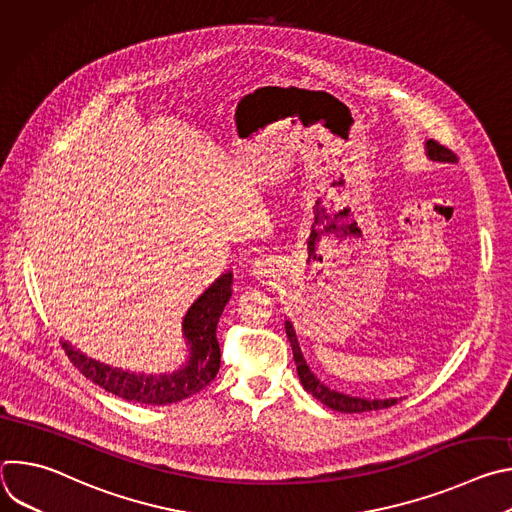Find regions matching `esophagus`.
<instances>
[{
	"label": "esophagus",
	"instance_id": "obj_1",
	"mask_svg": "<svg viewBox=\"0 0 512 512\" xmlns=\"http://www.w3.org/2000/svg\"><path fill=\"white\" fill-rule=\"evenodd\" d=\"M253 275L259 277V279H265V277H271L275 271H277V261L269 255H263V257H257L253 263Z\"/></svg>",
	"mask_w": 512,
	"mask_h": 512
}]
</instances>
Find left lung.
Instances as JSON below:
<instances>
[{
  "label": "left lung",
  "mask_w": 512,
  "mask_h": 512,
  "mask_svg": "<svg viewBox=\"0 0 512 512\" xmlns=\"http://www.w3.org/2000/svg\"><path fill=\"white\" fill-rule=\"evenodd\" d=\"M425 156L431 162H444V164H456L458 158L454 152H450L444 145H440L433 139L425 141ZM285 334L287 340L291 344V350H294V360H296V369H298V377L304 385V389L316 397L320 403H324L326 407L340 411V413H364V411H377V409H385L391 405H397L401 401V397H389V399H367V397H352L346 393H340L328 385H324L318 375L312 373V369L308 367V362L304 358V352L300 348L294 324L289 320H285Z\"/></svg>",
  "instance_id": "8db88e82"
}]
</instances>
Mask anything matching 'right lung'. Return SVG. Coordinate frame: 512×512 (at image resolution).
Returning <instances> with one entry per match:
<instances>
[{
    "label": "right lung",
    "instance_id": "add662e5",
    "mask_svg": "<svg viewBox=\"0 0 512 512\" xmlns=\"http://www.w3.org/2000/svg\"><path fill=\"white\" fill-rule=\"evenodd\" d=\"M233 296V273L225 271L214 279L196 302L188 308L182 320V338L188 346V356L180 369L172 373H133L105 364L87 356L81 348L62 340V348L72 364L95 385L105 391L141 405H168L200 393L214 381L221 369V348L216 340V324Z\"/></svg>",
    "mask_w": 512,
    "mask_h": 512
}]
</instances>
